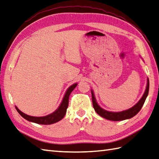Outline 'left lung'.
<instances>
[{"label": "left lung", "instance_id": "obj_1", "mask_svg": "<svg viewBox=\"0 0 159 159\" xmlns=\"http://www.w3.org/2000/svg\"><path fill=\"white\" fill-rule=\"evenodd\" d=\"M149 86H150L149 79H148L146 92H145L144 94L143 95L142 98L140 99V100L134 107L130 108V109L126 111H121V112H110V111H107L106 110H104L103 109H102V108H101L96 102L95 97H94V95H93V92L92 91V103H93V107L94 108V110L96 111V112L98 114L99 116L109 120L121 121V120H124L126 119H130V118L136 116V115L139 112V111L141 110V108H142L145 101H146V98L148 95V92H149Z\"/></svg>", "mask_w": 159, "mask_h": 159}]
</instances>
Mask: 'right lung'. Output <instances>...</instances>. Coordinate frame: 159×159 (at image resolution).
I'll list each match as a JSON object with an SVG mask.
<instances>
[{
    "label": "right lung",
    "instance_id": "obj_1",
    "mask_svg": "<svg viewBox=\"0 0 159 159\" xmlns=\"http://www.w3.org/2000/svg\"><path fill=\"white\" fill-rule=\"evenodd\" d=\"M76 85L77 84L76 83L69 87L68 89L67 90L65 96L63 97V99L62 100L61 104H60L59 107L55 111V112H53L50 115H48V116H44V117L30 116H28V115L22 113V111H20L16 107V109L17 111L20 113V116L29 121H32V122H34L36 124H44V125L56 123L57 121H59L61 119H63V117L65 116L67 107H68L70 94L74 89V88L76 87Z\"/></svg>",
    "mask_w": 159,
    "mask_h": 159
}]
</instances>
